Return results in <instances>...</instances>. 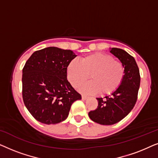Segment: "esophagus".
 I'll list each match as a JSON object with an SVG mask.
<instances>
[{
    "instance_id": "obj_1",
    "label": "esophagus",
    "mask_w": 158,
    "mask_h": 158,
    "mask_svg": "<svg viewBox=\"0 0 158 158\" xmlns=\"http://www.w3.org/2000/svg\"><path fill=\"white\" fill-rule=\"evenodd\" d=\"M88 98V96H82V99H83V100H85V99H87Z\"/></svg>"
}]
</instances>
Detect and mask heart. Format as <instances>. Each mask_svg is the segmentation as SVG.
Segmentation results:
<instances>
[{
    "label": "heart",
    "instance_id": "1",
    "mask_svg": "<svg viewBox=\"0 0 158 158\" xmlns=\"http://www.w3.org/2000/svg\"><path fill=\"white\" fill-rule=\"evenodd\" d=\"M125 69L120 61L103 53L91 54L83 57L81 62L73 60L67 68L68 79L74 88L89 79L92 81L82 85V93L94 94L100 92L109 95L115 92L123 82Z\"/></svg>",
    "mask_w": 158,
    "mask_h": 158
}]
</instances>
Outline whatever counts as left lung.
<instances>
[{"label": "left lung", "mask_w": 158, "mask_h": 158, "mask_svg": "<svg viewBox=\"0 0 158 158\" xmlns=\"http://www.w3.org/2000/svg\"><path fill=\"white\" fill-rule=\"evenodd\" d=\"M110 52L124 64L125 75L119 88L111 96L97 98L98 105L88 116L94 122L102 125H112L129 114L137 102L140 85L139 70L135 58L126 51L111 48Z\"/></svg>", "instance_id": "8db88e82"}]
</instances>
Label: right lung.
Wrapping results in <instances>:
<instances>
[{
	"mask_svg": "<svg viewBox=\"0 0 158 158\" xmlns=\"http://www.w3.org/2000/svg\"><path fill=\"white\" fill-rule=\"evenodd\" d=\"M76 56L72 50L49 47L34 52L26 62L22 70L23 100L38 122H63L73 102L81 99L67 79V68Z\"/></svg>",
	"mask_w": 158,
	"mask_h": 158,
	"instance_id": "right-lung-1",
	"label": "right lung"
}]
</instances>
